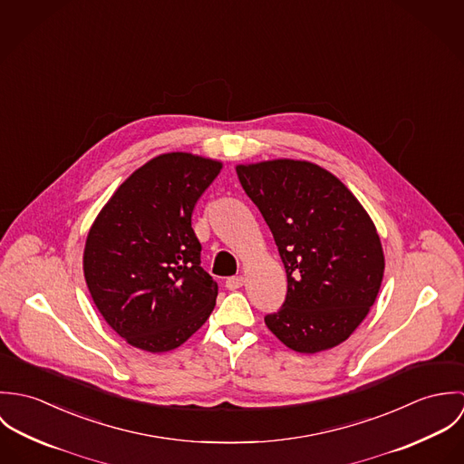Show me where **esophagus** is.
Here are the masks:
<instances>
[{
    "instance_id": "esophagus-1",
    "label": "esophagus",
    "mask_w": 464,
    "mask_h": 464,
    "mask_svg": "<svg viewBox=\"0 0 464 464\" xmlns=\"http://www.w3.org/2000/svg\"><path fill=\"white\" fill-rule=\"evenodd\" d=\"M243 284H245L243 275H236V276H228V278H227L225 287H227V289H230V291H236V289H239Z\"/></svg>"
}]
</instances>
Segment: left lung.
<instances>
[{
  "instance_id": "left-lung-1",
  "label": "left lung",
  "mask_w": 464,
  "mask_h": 464,
  "mask_svg": "<svg viewBox=\"0 0 464 464\" xmlns=\"http://www.w3.org/2000/svg\"><path fill=\"white\" fill-rule=\"evenodd\" d=\"M265 218L287 275V293L267 329L300 353L343 343L366 318L382 275L379 234L357 198L327 169L305 160L237 166Z\"/></svg>"
}]
</instances>
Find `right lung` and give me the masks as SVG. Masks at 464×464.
Wrapping results in <instances>:
<instances>
[{"label": "right lung", "instance_id": "obj_1", "mask_svg": "<svg viewBox=\"0 0 464 464\" xmlns=\"http://www.w3.org/2000/svg\"><path fill=\"white\" fill-rule=\"evenodd\" d=\"M221 162L164 153L118 188L89 230L83 273L105 322L135 348L168 352L210 316L216 280L201 267L193 208Z\"/></svg>", "mask_w": 464, "mask_h": 464}]
</instances>
